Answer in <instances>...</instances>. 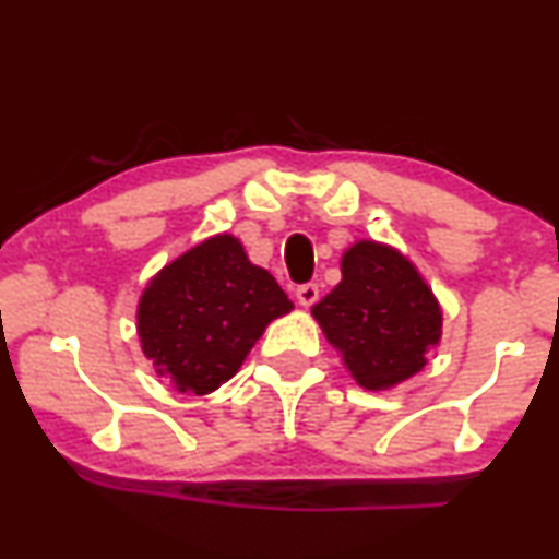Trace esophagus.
Returning a JSON list of instances; mask_svg holds the SVG:
<instances>
[{
	"label": "esophagus",
	"mask_w": 559,
	"mask_h": 559,
	"mask_svg": "<svg viewBox=\"0 0 559 559\" xmlns=\"http://www.w3.org/2000/svg\"><path fill=\"white\" fill-rule=\"evenodd\" d=\"M297 299H299L301 307H312L314 301L320 299V288H318V284H305V286H299V288H297Z\"/></svg>",
	"instance_id": "1"
}]
</instances>
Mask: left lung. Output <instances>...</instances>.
I'll return each instance as SVG.
<instances>
[{
	"instance_id": "obj_1",
	"label": "left lung",
	"mask_w": 559,
	"mask_h": 559,
	"mask_svg": "<svg viewBox=\"0 0 559 559\" xmlns=\"http://www.w3.org/2000/svg\"><path fill=\"white\" fill-rule=\"evenodd\" d=\"M328 344L365 390L401 385L440 344V301L406 254L380 241H354L341 258V284L312 307Z\"/></svg>"
}]
</instances>
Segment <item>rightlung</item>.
Here are the masks:
<instances>
[{
	"label": "right lung",
	"instance_id": "right-lung-1",
	"mask_svg": "<svg viewBox=\"0 0 559 559\" xmlns=\"http://www.w3.org/2000/svg\"><path fill=\"white\" fill-rule=\"evenodd\" d=\"M292 309L278 281L252 265L237 237L215 234L147 281L138 301L140 346L174 390L207 395Z\"/></svg>",
	"mask_w": 559,
	"mask_h": 559
}]
</instances>
